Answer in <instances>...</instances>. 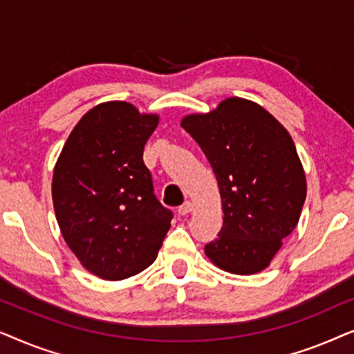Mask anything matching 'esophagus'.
<instances>
[{
	"label": "esophagus",
	"instance_id": "obj_1",
	"mask_svg": "<svg viewBox=\"0 0 354 354\" xmlns=\"http://www.w3.org/2000/svg\"><path fill=\"white\" fill-rule=\"evenodd\" d=\"M192 211H193V203L192 201H185L180 207H178V214H180V216L190 214Z\"/></svg>",
	"mask_w": 354,
	"mask_h": 354
}]
</instances>
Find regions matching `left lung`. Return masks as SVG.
Here are the masks:
<instances>
[{
    "mask_svg": "<svg viewBox=\"0 0 354 354\" xmlns=\"http://www.w3.org/2000/svg\"><path fill=\"white\" fill-rule=\"evenodd\" d=\"M216 174L222 229L205 246L207 259L230 274L268 269L297 227L306 174L288 130L254 101L230 96L209 113L183 115Z\"/></svg>",
    "mask_w": 354,
    "mask_h": 354,
    "instance_id": "8db88e82",
    "label": "left lung"
}]
</instances>
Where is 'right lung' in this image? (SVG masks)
I'll use <instances>...</instances> for the list:
<instances>
[{
    "label": "right lung",
    "mask_w": 354,
    "mask_h": 354,
    "mask_svg": "<svg viewBox=\"0 0 354 354\" xmlns=\"http://www.w3.org/2000/svg\"><path fill=\"white\" fill-rule=\"evenodd\" d=\"M159 114L127 101L96 104L72 130L53 171L62 239L103 280H122L156 259L172 212L156 200L143 149Z\"/></svg>",
    "instance_id": "add662e5"
}]
</instances>
